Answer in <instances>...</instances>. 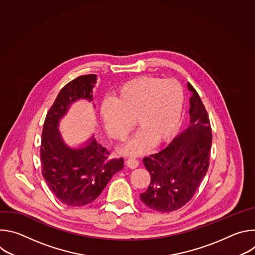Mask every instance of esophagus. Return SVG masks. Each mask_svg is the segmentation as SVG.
Masks as SVG:
<instances>
[{"instance_id":"esophagus-1","label":"esophagus","mask_w":255,"mask_h":255,"mask_svg":"<svg viewBox=\"0 0 255 255\" xmlns=\"http://www.w3.org/2000/svg\"><path fill=\"white\" fill-rule=\"evenodd\" d=\"M126 164L130 168H136L139 165V161L137 159H135V158H129V159L126 160Z\"/></svg>"}]
</instances>
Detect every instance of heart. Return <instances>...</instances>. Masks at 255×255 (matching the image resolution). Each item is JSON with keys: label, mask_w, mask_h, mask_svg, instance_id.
<instances>
[{"label": "heart", "mask_w": 255, "mask_h": 255, "mask_svg": "<svg viewBox=\"0 0 255 255\" xmlns=\"http://www.w3.org/2000/svg\"><path fill=\"white\" fill-rule=\"evenodd\" d=\"M184 106V92L174 79L144 77L121 86L114 103L106 102L101 117L111 137L123 141L136 123L140 132L126 145V154H140L168 140L176 131Z\"/></svg>", "instance_id": "heart-1"}]
</instances>
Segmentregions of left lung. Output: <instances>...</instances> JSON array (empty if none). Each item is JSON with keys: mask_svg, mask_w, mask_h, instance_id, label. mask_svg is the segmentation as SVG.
I'll return each mask as SVG.
<instances>
[{"mask_svg": "<svg viewBox=\"0 0 255 255\" xmlns=\"http://www.w3.org/2000/svg\"><path fill=\"white\" fill-rule=\"evenodd\" d=\"M190 124L167 146L143 163L150 174L140 200L148 208L168 213L184 207L195 195L209 168L212 130L205 106L189 83Z\"/></svg>", "mask_w": 255, "mask_h": 255, "instance_id": "8db88e82", "label": "left lung"}]
</instances>
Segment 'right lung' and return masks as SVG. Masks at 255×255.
I'll return each instance as SVG.
<instances>
[{
	"instance_id": "obj_1",
	"label": "right lung",
	"mask_w": 255,
	"mask_h": 255,
	"mask_svg": "<svg viewBox=\"0 0 255 255\" xmlns=\"http://www.w3.org/2000/svg\"><path fill=\"white\" fill-rule=\"evenodd\" d=\"M96 75L81 76L58 93L46 115L40 147L42 175L53 195L64 205L82 207L93 203L112 176L123 169V158L110 152L92 136L82 147L72 148L62 139L59 122L71 104L83 99L92 102Z\"/></svg>"
}]
</instances>
